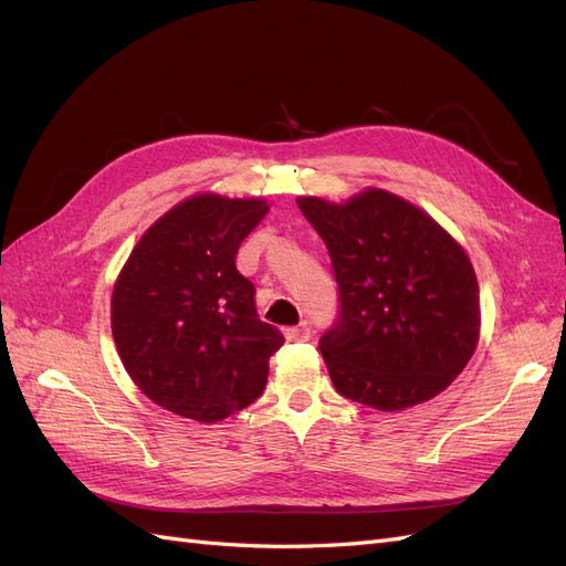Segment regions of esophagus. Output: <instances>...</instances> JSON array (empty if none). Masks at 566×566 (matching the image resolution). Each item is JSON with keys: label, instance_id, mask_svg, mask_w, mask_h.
<instances>
[{"label": "esophagus", "instance_id": "1", "mask_svg": "<svg viewBox=\"0 0 566 566\" xmlns=\"http://www.w3.org/2000/svg\"><path fill=\"white\" fill-rule=\"evenodd\" d=\"M285 339L287 342H306L312 337V328L306 323H300V325H290V328L283 331Z\"/></svg>", "mask_w": 566, "mask_h": 566}]
</instances>
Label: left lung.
I'll use <instances>...</instances> for the list:
<instances>
[{
	"mask_svg": "<svg viewBox=\"0 0 566 566\" xmlns=\"http://www.w3.org/2000/svg\"><path fill=\"white\" fill-rule=\"evenodd\" d=\"M323 238L339 312L318 339L337 394L378 410L430 401L468 366L479 337L474 269L437 221L368 188L345 205L300 198Z\"/></svg>",
	"mask_w": 566,
	"mask_h": 566,
	"instance_id": "left-lung-1",
	"label": "left lung"
}]
</instances>
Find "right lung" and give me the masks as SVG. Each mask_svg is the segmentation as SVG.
Wrapping results in <instances>:
<instances>
[{
    "label": "right lung",
    "mask_w": 566,
    "mask_h": 566,
    "mask_svg": "<svg viewBox=\"0 0 566 566\" xmlns=\"http://www.w3.org/2000/svg\"><path fill=\"white\" fill-rule=\"evenodd\" d=\"M266 212L256 198H188L142 235L115 283L117 354L136 387L181 418L217 422L260 399L285 342L235 269Z\"/></svg>",
    "instance_id": "right-lung-1"
}]
</instances>
